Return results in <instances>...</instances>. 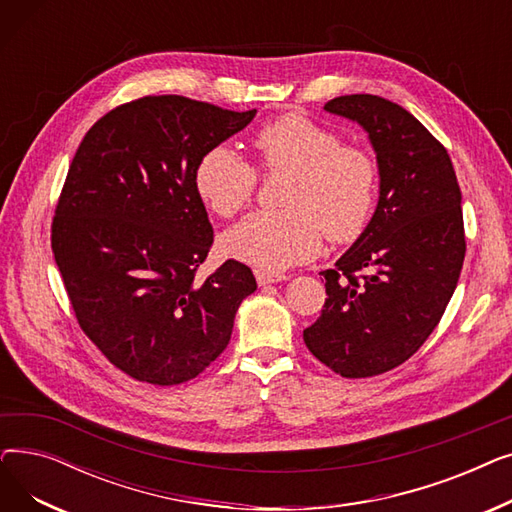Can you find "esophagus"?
Returning <instances> with one entry per match:
<instances>
[{
    "instance_id": "obj_1",
    "label": "esophagus",
    "mask_w": 512,
    "mask_h": 512,
    "mask_svg": "<svg viewBox=\"0 0 512 512\" xmlns=\"http://www.w3.org/2000/svg\"><path fill=\"white\" fill-rule=\"evenodd\" d=\"M255 278H257V284H259V286H267V284L282 282V280H286L288 276H286V274H276V272H267V270H257V272H255Z\"/></svg>"
}]
</instances>
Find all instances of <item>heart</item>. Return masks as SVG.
<instances>
[{"instance_id":"1","label":"heart","mask_w":512,"mask_h":512,"mask_svg":"<svg viewBox=\"0 0 512 512\" xmlns=\"http://www.w3.org/2000/svg\"><path fill=\"white\" fill-rule=\"evenodd\" d=\"M267 172H288L280 203L284 209L257 211L222 236L230 259L267 272L313 259L324 242L357 240L373 215L378 166L357 145H340L338 134L301 114L265 124L253 139ZM255 170L228 145L209 147L195 164L193 188L220 218L245 207L255 191Z\"/></svg>"}]
</instances>
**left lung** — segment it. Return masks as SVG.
<instances>
[{"label": "left lung", "mask_w": 512, "mask_h": 512, "mask_svg": "<svg viewBox=\"0 0 512 512\" xmlns=\"http://www.w3.org/2000/svg\"><path fill=\"white\" fill-rule=\"evenodd\" d=\"M324 110L363 126L380 170L365 232L326 278V305L303 332L313 357L342 378H371L413 357L461 276V188L444 145L405 107L342 95Z\"/></svg>", "instance_id": "obj_1"}]
</instances>
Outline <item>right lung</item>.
<instances>
[{
    "mask_svg": "<svg viewBox=\"0 0 512 512\" xmlns=\"http://www.w3.org/2000/svg\"><path fill=\"white\" fill-rule=\"evenodd\" d=\"M255 114L149 95L97 120L72 159L51 224L53 257L78 326L134 380L197 378L257 290L234 259L195 280L213 228L193 188L197 159Z\"/></svg>",
    "mask_w": 512,
    "mask_h": 512,
    "instance_id": "add662e5",
    "label": "right lung"
}]
</instances>
